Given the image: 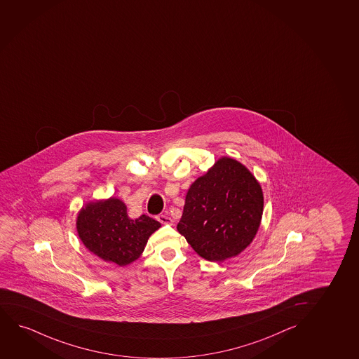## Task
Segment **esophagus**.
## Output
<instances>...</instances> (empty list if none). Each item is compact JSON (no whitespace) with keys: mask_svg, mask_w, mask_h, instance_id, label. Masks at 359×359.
<instances>
[{"mask_svg":"<svg viewBox=\"0 0 359 359\" xmlns=\"http://www.w3.org/2000/svg\"><path fill=\"white\" fill-rule=\"evenodd\" d=\"M156 218H158V221H159L160 223H163V224H172L173 223L172 219L168 217V216H166V215H159Z\"/></svg>","mask_w":359,"mask_h":359,"instance_id":"esophagus-1","label":"esophagus"}]
</instances>
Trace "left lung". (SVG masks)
Returning <instances> with one entry per match:
<instances>
[{
  "label": "left lung",
  "mask_w": 359,
  "mask_h": 359,
  "mask_svg": "<svg viewBox=\"0 0 359 359\" xmlns=\"http://www.w3.org/2000/svg\"><path fill=\"white\" fill-rule=\"evenodd\" d=\"M262 212L257 180L243 163L223 156L188 189L177 231L203 259L222 262L250 245Z\"/></svg>",
  "instance_id": "1"
}]
</instances>
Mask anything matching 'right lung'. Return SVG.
I'll use <instances>...</instances> for the list:
<instances>
[{
  "mask_svg": "<svg viewBox=\"0 0 359 359\" xmlns=\"http://www.w3.org/2000/svg\"><path fill=\"white\" fill-rule=\"evenodd\" d=\"M160 227L147 215L128 217L126 205L116 198L88 203L76 219L83 245L100 259L121 267L141 256L149 236Z\"/></svg>",
  "mask_w": 359,
  "mask_h": 359,
  "instance_id": "right-lung-1",
  "label": "right lung"
}]
</instances>
